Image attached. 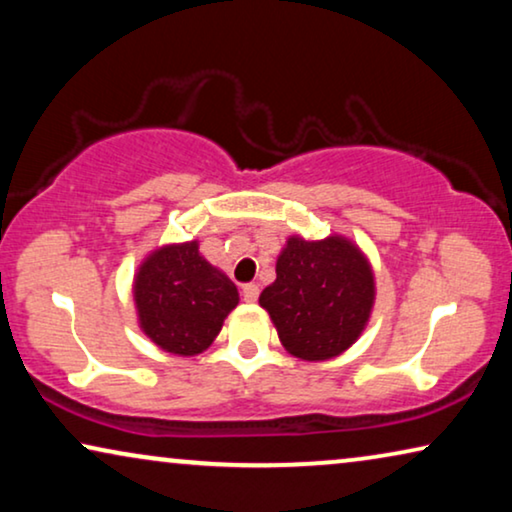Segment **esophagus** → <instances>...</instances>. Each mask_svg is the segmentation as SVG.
Here are the masks:
<instances>
[{
    "mask_svg": "<svg viewBox=\"0 0 512 512\" xmlns=\"http://www.w3.org/2000/svg\"><path fill=\"white\" fill-rule=\"evenodd\" d=\"M242 298H244V303H256V300H258V286L256 284H244L242 286Z\"/></svg>",
    "mask_w": 512,
    "mask_h": 512,
    "instance_id": "34e87169",
    "label": "esophagus"
}]
</instances>
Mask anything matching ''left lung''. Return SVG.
<instances>
[{"label": "left lung", "instance_id": "8db88e82", "mask_svg": "<svg viewBox=\"0 0 512 512\" xmlns=\"http://www.w3.org/2000/svg\"><path fill=\"white\" fill-rule=\"evenodd\" d=\"M258 303L291 356L335 359L366 331L375 305L373 265L349 237L291 235L277 256V279Z\"/></svg>", "mask_w": 512, "mask_h": 512}]
</instances>
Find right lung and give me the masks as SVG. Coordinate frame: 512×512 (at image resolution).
<instances>
[{"label": "right lung", "mask_w": 512, "mask_h": 512, "mask_svg": "<svg viewBox=\"0 0 512 512\" xmlns=\"http://www.w3.org/2000/svg\"><path fill=\"white\" fill-rule=\"evenodd\" d=\"M132 298L142 333L174 356L205 352L240 303L237 286L200 254L198 240L153 249L135 272Z\"/></svg>", "instance_id": "right-lung-1"}]
</instances>
